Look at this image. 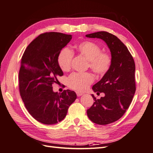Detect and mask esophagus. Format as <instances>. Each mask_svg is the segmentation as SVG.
<instances>
[{
    "mask_svg": "<svg viewBox=\"0 0 153 153\" xmlns=\"http://www.w3.org/2000/svg\"><path fill=\"white\" fill-rule=\"evenodd\" d=\"M76 94H77V96H82L83 94V93H82V92H76Z\"/></svg>",
    "mask_w": 153,
    "mask_h": 153,
    "instance_id": "obj_1",
    "label": "esophagus"
}]
</instances>
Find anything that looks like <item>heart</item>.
<instances>
[{"label": "heart", "instance_id": "heart-1", "mask_svg": "<svg viewBox=\"0 0 153 153\" xmlns=\"http://www.w3.org/2000/svg\"><path fill=\"white\" fill-rule=\"evenodd\" d=\"M72 52L84 57L88 60V67L97 75L102 76L110 70L112 65V57L107 52H101V47L89 41H85L73 46ZM68 48L62 49L57 57V63L63 72L71 69L73 53ZM94 77L91 73H74L68 78V87L77 91H83L91 85Z\"/></svg>", "mask_w": 153, "mask_h": 153}]
</instances>
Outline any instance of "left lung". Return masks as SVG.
<instances>
[{"label":"left lung","mask_w":153,"mask_h":153,"mask_svg":"<svg viewBox=\"0 0 153 153\" xmlns=\"http://www.w3.org/2000/svg\"><path fill=\"white\" fill-rule=\"evenodd\" d=\"M86 37L102 39L111 53L110 70L92 87L94 92H103L105 96L96 99L92 94L94 102L87 110V116L92 122L109 124L121 118L132 102L136 91L134 61L127 46L114 35L97 32Z\"/></svg>","instance_id":"obj_1"}]
</instances>
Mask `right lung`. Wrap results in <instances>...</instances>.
<instances>
[{"mask_svg": "<svg viewBox=\"0 0 153 153\" xmlns=\"http://www.w3.org/2000/svg\"><path fill=\"white\" fill-rule=\"evenodd\" d=\"M72 35L59 32L42 33L27 47L19 73V91L27 111L43 124L53 125L63 120L77 98L74 91L54 92L52 85L63 75L57 63L60 51Z\"/></svg>", "mask_w": 153, "mask_h": 153, "instance_id": "obj_1", "label": "right lung"}]
</instances>
